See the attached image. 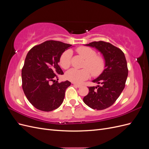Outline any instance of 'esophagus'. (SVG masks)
<instances>
[{
    "mask_svg": "<svg viewBox=\"0 0 149 149\" xmlns=\"http://www.w3.org/2000/svg\"><path fill=\"white\" fill-rule=\"evenodd\" d=\"M73 84L75 86L77 87V88H80L81 86V85L79 84H77V83H73Z\"/></svg>",
    "mask_w": 149,
    "mask_h": 149,
    "instance_id": "34e87169",
    "label": "esophagus"
}]
</instances>
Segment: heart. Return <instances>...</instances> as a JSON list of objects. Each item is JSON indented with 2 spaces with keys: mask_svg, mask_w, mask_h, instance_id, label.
Returning <instances> with one entry per match:
<instances>
[{
  "mask_svg": "<svg viewBox=\"0 0 149 149\" xmlns=\"http://www.w3.org/2000/svg\"><path fill=\"white\" fill-rule=\"evenodd\" d=\"M76 52L81 56L85 61L83 67L84 68L77 70L72 68L66 73V78L75 83H81L90 77L100 75L105 68V60L99 55H96V52L94 49L88 47H79L76 48ZM72 52L66 49L61 54L60 58V65L63 69L69 68L71 65Z\"/></svg>",
  "mask_w": 149,
  "mask_h": 149,
  "instance_id": "obj_1",
  "label": "heart"
}]
</instances>
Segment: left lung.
<instances>
[{
  "label": "left lung",
  "instance_id": "obj_1",
  "mask_svg": "<svg viewBox=\"0 0 149 149\" xmlns=\"http://www.w3.org/2000/svg\"><path fill=\"white\" fill-rule=\"evenodd\" d=\"M86 46L96 48L105 60V69L93 83L101 86L88 87L89 93L84 102L93 109L102 110L115 102L123 92L128 76V68L124 53L110 43L93 42Z\"/></svg>",
  "mask_w": 149,
  "mask_h": 149
}]
</instances>
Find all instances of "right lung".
I'll return each mask as SVG.
<instances>
[{"instance_id":"add662e5","label":"right lung","mask_w":149,"mask_h":149,"mask_svg":"<svg viewBox=\"0 0 149 149\" xmlns=\"http://www.w3.org/2000/svg\"><path fill=\"white\" fill-rule=\"evenodd\" d=\"M71 46L48 40L33 47L26 55L22 70V89L27 100L37 109L52 111L63 101L65 91L71 83H58L55 79L58 74H63L58 63L61 54Z\"/></svg>"}]
</instances>
